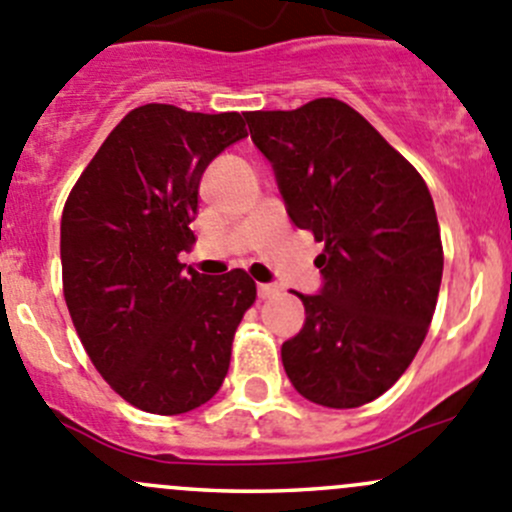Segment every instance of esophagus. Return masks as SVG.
<instances>
[{"instance_id":"34e87169","label":"esophagus","mask_w":512,"mask_h":512,"mask_svg":"<svg viewBox=\"0 0 512 512\" xmlns=\"http://www.w3.org/2000/svg\"><path fill=\"white\" fill-rule=\"evenodd\" d=\"M257 294H260V299H272L280 294V287L277 285H257Z\"/></svg>"}]
</instances>
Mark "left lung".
I'll return each instance as SVG.
<instances>
[{"label": "left lung", "mask_w": 512, "mask_h": 512, "mask_svg": "<svg viewBox=\"0 0 512 512\" xmlns=\"http://www.w3.org/2000/svg\"><path fill=\"white\" fill-rule=\"evenodd\" d=\"M245 121L292 223L324 245L314 260L322 292L299 294L307 319L282 344L289 381L329 409L369 404L409 369L436 312L443 245L431 193L339 98L247 111Z\"/></svg>", "instance_id": "left-lung-1"}]
</instances>
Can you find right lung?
I'll return each mask as SVG.
<instances>
[{"label":"right lung","mask_w":512,"mask_h":512,"mask_svg":"<svg viewBox=\"0 0 512 512\" xmlns=\"http://www.w3.org/2000/svg\"><path fill=\"white\" fill-rule=\"evenodd\" d=\"M245 136L235 111L146 103L108 133L66 198L71 322L108 386L148 414H185L218 394L237 324L255 304L245 270L208 277L178 260L195 245L205 168Z\"/></svg>","instance_id":"right-lung-1"}]
</instances>
